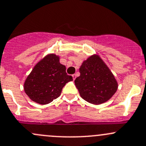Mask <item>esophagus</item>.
<instances>
[{
    "instance_id": "obj_1",
    "label": "esophagus",
    "mask_w": 146,
    "mask_h": 146,
    "mask_svg": "<svg viewBox=\"0 0 146 146\" xmlns=\"http://www.w3.org/2000/svg\"><path fill=\"white\" fill-rule=\"evenodd\" d=\"M72 76H73V80H76V74H73V75H72Z\"/></svg>"
}]
</instances>
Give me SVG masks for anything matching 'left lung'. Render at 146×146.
Returning <instances> with one entry per match:
<instances>
[{
    "label": "left lung",
    "mask_w": 146,
    "mask_h": 146,
    "mask_svg": "<svg viewBox=\"0 0 146 146\" xmlns=\"http://www.w3.org/2000/svg\"><path fill=\"white\" fill-rule=\"evenodd\" d=\"M80 76L75 85L81 97L94 105L104 104L116 92L118 84L113 73L99 54H93L82 62Z\"/></svg>",
    "instance_id": "obj_1"
}]
</instances>
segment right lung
Returning a JSON list of instances; mask_svg holds the SVG:
<instances>
[{"label":"right lung","mask_w":146,"mask_h":146,"mask_svg":"<svg viewBox=\"0 0 146 146\" xmlns=\"http://www.w3.org/2000/svg\"><path fill=\"white\" fill-rule=\"evenodd\" d=\"M73 80L67 75L66 66L59 62V56L48 54L33 67L24 84L29 99L41 105L50 104L60 96L63 87Z\"/></svg>","instance_id":"obj_1"}]
</instances>
